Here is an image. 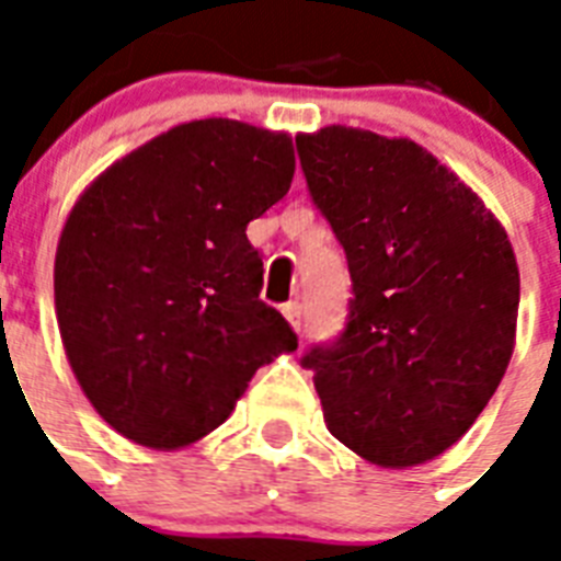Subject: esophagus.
Returning <instances> with one entry per match:
<instances>
[{"mask_svg": "<svg viewBox=\"0 0 561 561\" xmlns=\"http://www.w3.org/2000/svg\"><path fill=\"white\" fill-rule=\"evenodd\" d=\"M282 314L288 317V323L294 325V332H302V306L299 302H285Z\"/></svg>", "mask_w": 561, "mask_h": 561, "instance_id": "obj_1", "label": "esophagus"}]
</instances>
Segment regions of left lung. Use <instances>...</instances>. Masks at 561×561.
<instances>
[{
  "label": "left lung",
  "mask_w": 561,
  "mask_h": 561,
  "mask_svg": "<svg viewBox=\"0 0 561 561\" xmlns=\"http://www.w3.org/2000/svg\"><path fill=\"white\" fill-rule=\"evenodd\" d=\"M352 276L346 329L302 355L325 425L383 469L439 457L513 358L518 264L497 218L434 153L358 127L297 136Z\"/></svg>",
  "instance_id": "left-lung-1"
}]
</instances>
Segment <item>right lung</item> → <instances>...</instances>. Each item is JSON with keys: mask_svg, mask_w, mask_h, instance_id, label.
Wrapping results in <instances>:
<instances>
[{"mask_svg": "<svg viewBox=\"0 0 561 561\" xmlns=\"http://www.w3.org/2000/svg\"><path fill=\"white\" fill-rule=\"evenodd\" d=\"M294 169L288 134L201 118L78 197L57 241V325L81 390L122 436L165 451L197 443L255 369L297 350L259 299L262 255L247 241Z\"/></svg>", "mask_w": 561, "mask_h": 561, "instance_id": "obj_1", "label": "right lung"}]
</instances>
